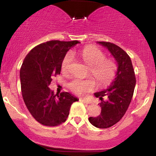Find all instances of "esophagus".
Listing matches in <instances>:
<instances>
[{"mask_svg":"<svg viewBox=\"0 0 156 156\" xmlns=\"http://www.w3.org/2000/svg\"><path fill=\"white\" fill-rule=\"evenodd\" d=\"M80 101L87 103V104H89V103H91V102L89 101H87V100H85V99H82V98H80Z\"/></svg>","mask_w":156,"mask_h":156,"instance_id":"esophagus-1","label":"esophagus"}]
</instances>
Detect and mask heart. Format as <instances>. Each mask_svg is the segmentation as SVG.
<instances>
[{
    "mask_svg": "<svg viewBox=\"0 0 156 156\" xmlns=\"http://www.w3.org/2000/svg\"><path fill=\"white\" fill-rule=\"evenodd\" d=\"M78 54L83 62L89 67L90 73L101 86L107 85L114 79L117 73V65L112 59H105L103 51L95 47L88 46L80 50ZM73 61V55L69 52L64 57L62 69L64 72L68 70ZM95 87V81L92 78L82 79L75 78L69 82V88L78 95L83 96L92 92Z\"/></svg>",
    "mask_w": 156,
    "mask_h": 156,
    "instance_id": "b5f03b06",
    "label": "heart"
}]
</instances>
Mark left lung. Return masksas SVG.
<instances>
[{
	"label": "left lung",
	"mask_w": 156,
	"mask_h": 156,
	"mask_svg": "<svg viewBox=\"0 0 156 156\" xmlns=\"http://www.w3.org/2000/svg\"><path fill=\"white\" fill-rule=\"evenodd\" d=\"M109 51L116 61L117 69L115 78L107 89L94 93L101 102V114L89 118V122L98 128H110L118 122L128 110L136 85L135 73L129 55L116 44L106 42H97ZM106 96L107 101L102 98Z\"/></svg>",
	"instance_id": "8db88e82"
}]
</instances>
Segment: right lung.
<instances>
[{
  "mask_svg": "<svg viewBox=\"0 0 156 156\" xmlns=\"http://www.w3.org/2000/svg\"><path fill=\"white\" fill-rule=\"evenodd\" d=\"M78 41L52 40L37 45L23 61L20 72L25 104L41 124L56 126L64 122L71 105L78 99L69 92L54 94L49 88L52 77L60 74L64 57Z\"/></svg>",
  "mask_w": 156,
  "mask_h": 156,
  "instance_id": "obj_1",
  "label": "right lung"
}]
</instances>
